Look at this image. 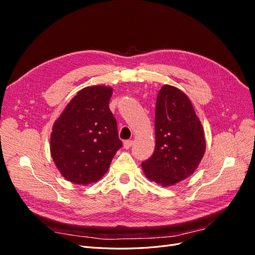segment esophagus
I'll list each match as a JSON object with an SVG mask.
<instances>
[{
	"label": "esophagus",
	"mask_w": 255,
	"mask_h": 255,
	"mask_svg": "<svg viewBox=\"0 0 255 255\" xmlns=\"http://www.w3.org/2000/svg\"><path fill=\"white\" fill-rule=\"evenodd\" d=\"M133 140H126L125 142H123V146H125V149H129L130 146L133 145Z\"/></svg>",
	"instance_id": "1"
}]
</instances>
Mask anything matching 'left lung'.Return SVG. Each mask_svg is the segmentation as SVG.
I'll list each match as a JSON object with an SVG mask.
<instances>
[{
	"instance_id": "1",
	"label": "left lung",
	"mask_w": 255,
	"mask_h": 255,
	"mask_svg": "<svg viewBox=\"0 0 255 255\" xmlns=\"http://www.w3.org/2000/svg\"><path fill=\"white\" fill-rule=\"evenodd\" d=\"M206 148L204 129L189 98L170 85L160 88L155 109V150L141 164L150 181L167 187L196 171Z\"/></svg>"
}]
</instances>
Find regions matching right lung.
Instances as JSON below:
<instances>
[{"label": "right lung", "mask_w": 255, "mask_h": 255, "mask_svg": "<svg viewBox=\"0 0 255 255\" xmlns=\"http://www.w3.org/2000/svg\"><path fill=\"white\" fill-rule=\"evenodd\" d=\"M113 88L85 87L54 122L50 150L59 172L74 184L99 181L122 142L110 110Z\"/></svg>", "instance_id": "1"}]
</instances>
